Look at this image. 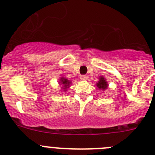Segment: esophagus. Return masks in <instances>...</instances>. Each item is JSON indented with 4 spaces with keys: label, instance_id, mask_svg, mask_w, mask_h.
<instances>
[{
    "label": "esophagus",
    "instance_id": "34e87169",
    "mask_svg": "<svg viewBox=\"0 0 155 155\" xmlns=\"http://www.w3.org/2000/svg\"><path fill=\"white\" fill-rule=\"evenodd\" d=\"M81 79L83 81H86L87 79V75H81Z\"/></svg>",
    "mask_w": 155,
    "mask_h": 155
}]
</instances>
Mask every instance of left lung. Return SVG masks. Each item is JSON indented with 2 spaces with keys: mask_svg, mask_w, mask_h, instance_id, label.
I'll use <instances>...</instances> for the list:
<instances>
[{
  "mask_svg": "<svg viewBox=\"0 0 155 155\" xmlns=\"http://www.w3.org/2000/svg\"><path fill=\"white\" fill-rule=\"evenodd\" d=\"M97 87H98L99 89L102 90H105L108 87L107 82L105 81V78H104L103 77H101V78H100L99 81H98V83H97Z\"/></svg>",
  "mask_w": 155,
  "mask_h": 155,
  "instance_id": "obj_1",
  "label": "left lung"
}]
</instances>
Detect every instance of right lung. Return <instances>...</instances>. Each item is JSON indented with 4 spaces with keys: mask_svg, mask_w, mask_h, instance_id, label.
Instances as JSON below:
<instances>
[{
    "mask_svg": "<svg viewBox=\"0 0 155 155\" xmlns=\"http://www.w3.org/2000/svg\"><path fill=\"white\" fill-rule=\"evenodd\" d=\"M61 83L63 84V86L64 87V88H66V87H68V86L71 84V82H70V81H68V79H65L64 78H61Z\"/></svg>",
    "mask_w": 155,
    "mask_h": 155,
    "instance_id": "1",
    "label": "right lung"
}]
</instances>
